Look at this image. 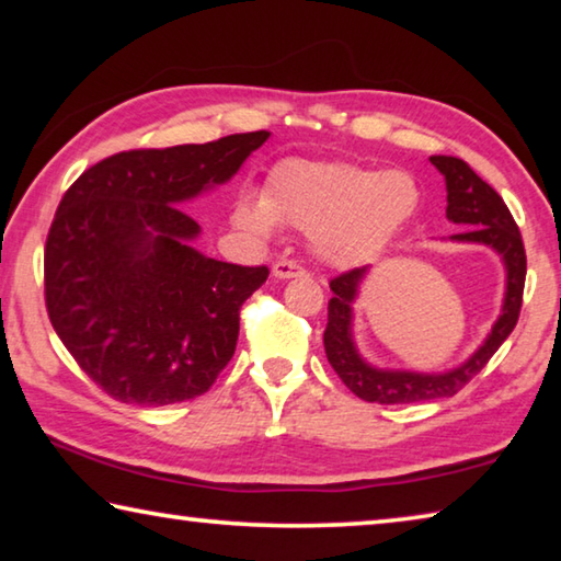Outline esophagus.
<instances>
[{
    "mask_svg": "<svg viewBox=\"0 0 561 561\" xmlns=\"http://www.w3.org/2000/svg\"><path fill=\"white\" fill-rule=\"evenodd\" d=\"M272 277H274V279L307 277V270H304L301 264L291 262V260H279V262H274V267H272Z\"/></svg>",
    "mask_w": 561,
    "mask_h": 561,
    "instance_id": "obj_1",
    "label": "esophagus"
}]
</instances>
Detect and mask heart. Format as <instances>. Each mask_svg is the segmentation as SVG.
I'll return each instance as SVG.
<instances>
[{
	"mask_svg": "<svg viewBox=\"0 0 561 561\" xmlns=\"http://www.w3.org/2000/svg\"><path fill=\"white\" fill-rule=\"evenodd\" d=\"M415 207L417 185L403 170L284 160L262 197L237 201L234 222L257 237H270L277 222L309 232L321 260L351 267L371 260Z\"/></svg>",
	"mask_w": 561,
	"mask_h": 561,
	"instance_id": "1",
	"label": "heart"
}]
</instances>
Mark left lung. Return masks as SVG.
Returning a JSON list of instances; mask_svg holds the SVG:
<instances>
[{
    "instance_id": "obj_1",
    "label": "left lung",
    "mask_w": 561,
    "mask_h": 561,
    "mask_svg": "<svg viewBox=\"0 0 561 561\" xmlns=\"http://www.w3.org/2000/svg\"><path fill=\"white\" fill-rule=\"evenodd\" d=\"M431 163L445 178V190H448L445 215H448L450 222L465 227L458 234H450V240L485 244L505 262L507 287L505 299H502V314L492 324L485 344L474 351L465 364L450 368V371L417 374L398 371V368H376L360 358L354 334H351V321H354V309L351 307H354L358 284L364 282L368 270L358 267L339 274L329 282L334 297L329 299V321L324 331L327 358L348 391L368 403L393 405L455 396L488 366L492 354L512 334L519 319L527 254L515 217L510 215L505 201L465 160L453 156H431Z\"/></svg>"
}]
</instances>
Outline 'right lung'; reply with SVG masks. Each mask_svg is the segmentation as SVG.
Here are the masks:
<instances>
[{
	"label": "right lung",
	"instance_id": "1",
	"mask_svg": "<svg viewBox=\"0 0 561 561\" xmlns=\"http://www.w3.org/2000/svg\"><path fill=\"white\" fill-rule=\"evenodd\" d=\"M270 138L140 148L83 170L44 250L51 327L93 383L136 405L203 396L230 364L240 309L270 277L197 252L183 207L222 185Z\"/></svg>",
	"mask_w": 561,
	"mask_h": 561
}]
</instances>
